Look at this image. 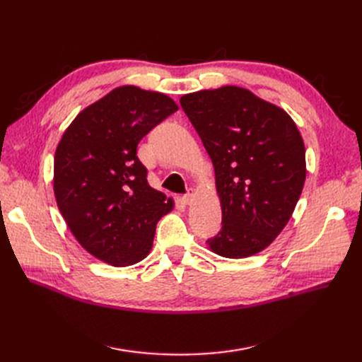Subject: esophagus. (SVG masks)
<instances>
[{"label":"esophagus","instance_id":"34e87169","mask_svg":"<svg viewBox=\"0 0 362 362\" xmlns=\"http://www.w3.org/2000/svg\"><path fill=\"white\" fill-rule=\"evenodd\" d=\"M182 201H184V204H185V205H192V204H193V201H194V193H193V192H189L187 194H184Z\"/></svg>","mask_w":362,"mask_h":362}]
</instances>
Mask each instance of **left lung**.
I'll return each instance as SVG.
<instances>
[{
  "label": "left lung",
  "mask_w": 362,
  "mask_h": 362,
  "mask_svg": "<svg viewBox=\"0 0 362 362\" xmlns=\"http://www.w3.org/2000/svg\"><path fill=\"white\" fill-rule=\"evenodd\" d=\"M216 173L222 229L206 246L225 258H247L270 246L298 204L306 177L305 145L284 108L245 87L182 95Z\"/></svg>",
  "instance_id": "obj_1"
}]
</instances>
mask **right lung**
<instances>
[{
  "label": "right lung",
  "instance_id": "right-lung-1",
  "mask_svg": "<svg viewBox=\"0 0 362 362\" xmlns=\"http://www.w3.org/2000/svg\"><path fill=\"white\" fill-rule=\"evenodd\" d=\"M177 110L161 92L119 86L76 115L59 141L57 206L76 242L107 264L146 258L157 222L173 210V199L148 184L137 145Z\"/></svg>",
  "mask_w": 362,
  "mask_h": 362
}]
</instances>
